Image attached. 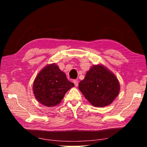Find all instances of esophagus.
Listing matches in <instances>:
<instances>
[{
    "label": "esophagus",
    "instance_id": "34e87169",
    "mask_svg": "<svg viewBox=\"0 0 147 147\" xmlns=\"http://www.w3.org/2000/svg\"><path fill=\"white\" fill-rule=\"evenodd\" d=\"M73 83L74 84V85H75L76 87H77L78 86V80H73Z\"/></svg>",
    "mask_w": 147,
    "mask_h": 147
}]
</instances>
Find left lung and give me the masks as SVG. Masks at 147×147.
I'll use <instances>...</instances> for the list:
<instances>
[{
  "label": "left lung",
  "mask_w": 147,
  "mask_h": 147,
  "mask_svg": "<svg viewBox=\"0 0 147 147\" xmlns=\"http://www.w3.org/2000/svg\"><path fill=\"white\" fill-rule=\"evenodd\" d=\"M78 88L92 105L102 108L118 96L120 84L115 74L103 65H94L80 82Z\"/></svg>",
  "instance_id": "1"
}]
</instances>
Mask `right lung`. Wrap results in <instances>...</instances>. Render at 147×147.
<instances>
[{"label": "right lung", "instance_id": "right-lung-1", "mask_svg": "<svg viewBox=\"0 0 147 147\" xmlns=\"http://www.w3.org/2000/svg\"><path fill=\"white\" fill-rule=\"evenodd\" d=\"M74 86L59 67L52 63L45 67L36 77L33 92L39 103L53 107L61 102L65 93Z\"/></svg>", "mask_w": 147, "mask_h": 147}]
</instances>
